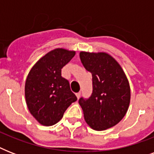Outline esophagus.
I'll return each instance as SVG.
<instances>
[{"instance_id":"obj_1","label":"esophagus","mask_w":154,"mask_h":154,"mask_svg":"<svg viewBox=\"0 0 154 154\" xmlns=\"http://www.w3.org/2000/svg\"><path fill=\"white\" fill-rule=\"evenodd\" d=\"M76 96H77V99H79L80 97H81V92H79V93H77V94H76Z\"/></svg>"}]
</instances>
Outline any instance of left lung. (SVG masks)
I'll use <instances>...</instances> for the list:
<instances>
[{
    "mask_svg": "<svg viewBox=\"0 0 154 154\" xmlns=\"http://www.w3.org/2000/svg\"><path fill=\"white\" fill-rule=\"evenodd\" d=\"M79 55L93 77L91 97L79 100L85 121L94 130H105L126 114L130 102L129 81L119 63L109 53L82 51Z\"/></svg>",
    "mask_w": 154,
    "mask_h": 154,
    "instance_id": "obj_1",
    "label": "left lung"
}]
</instances>
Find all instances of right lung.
I'll list each match as a JSON object with an SVG mask.
<instances>
[{"mask_svg": "<svg viewBox=\"0 0 154 154\" xmlns=\"http://www.w3.org/2000/svg\"><path fill=\"white\" fill-rule=\"evenodd\" d=\"M75 53L63 48L53 49L40 58L28 74L25 85L26 105L42 125L57 123L67 108L77 100L69 82L61 77V69Z\"/></svg>", "mask_w": 154, "mask_h": 154, "instance_id": "obj_1", "label": "right lung"}]
</instances>
